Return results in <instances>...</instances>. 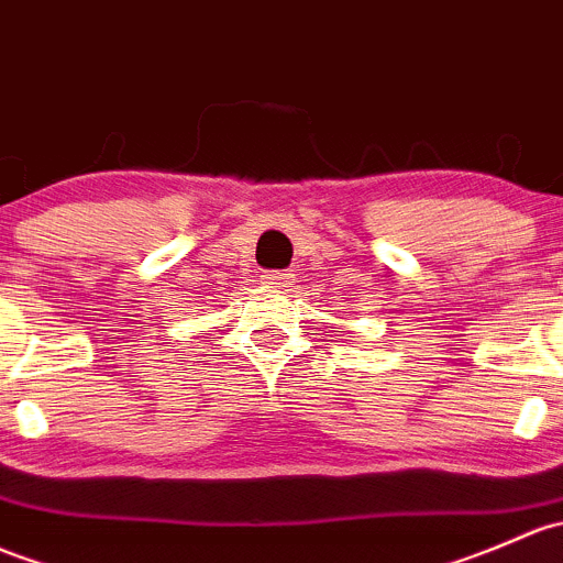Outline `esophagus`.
I'll list each match as a JSON object with an SVG mask.
<instances>
[{
	"mask_svg": "<svg viewBox=\"0 0 563 563\" xmlns=\"http://www.w3.org/2000/svg\"><path fill=\"white\" fill-rule=\"evenodd\" d=\"M288 272H266L264 280L269 283V286H277V288H286L288 286Z\"/></svg>",
	"mask_w": 563,
	"mask_h": 563,
	"instance_id": "obj_1",
	"label": "esophagus"
}]
</instances>
